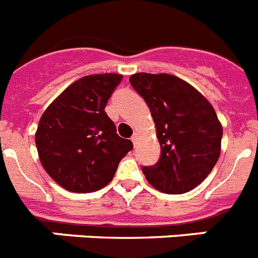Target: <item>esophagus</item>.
<instances>
[{
	"label": "esophagus",
	"mask_w": 258,
	"mask_h": 258,
	"mask_svg": "<svg viewBox=\"0 0 258 258\" xmlns=\"http://www.w3.org/2000/svg\"><path fill=\"white\" fill-rule=\"evenodd\" d=\"M137 141H138V134H134L133 137H132V142H133V145L136 146L137 145Z\"/></svg>",
	"instance_id": "34e87169"
}]
</instances>
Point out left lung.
<instances>
[{"label": "left lung", "mask_w": 258, "mask_h": 258, "mask_svg": "<svg viewBox=\"0 0 258 258\" xmlns=\"http://www.w3.org/2000/svg\"><path fill=\"white\" fill-rule=\"evenodd\" d=\"M154 118L160 160L143 166L146 179L165 194H184L212 172L221 152L222 125L213 106L184 80L169 74L132 75Z\"/></svg>", "instance_id": "left-lung-1"}]
</instances>
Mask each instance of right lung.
Wrapping results in <instances>:
<instances>
[{
  "instance_id": "obj_1",
  "label": "right lung",
  "mask_w": 258,
  "mask_h": 258,
  "mask_svg": "<svg viewBox=\"0 0 258 258\" xmlns=\"http://www.w3.org/2000/svg\"><path fill=\"white\" fill-rule=\"evenodd\" d=\"M118 74L89 75L71 84L45 109L36 132L40 161L59 186L93 192L112 181L133 143L116 133L106 104Z\"/></svg>"
}]
</instances>
